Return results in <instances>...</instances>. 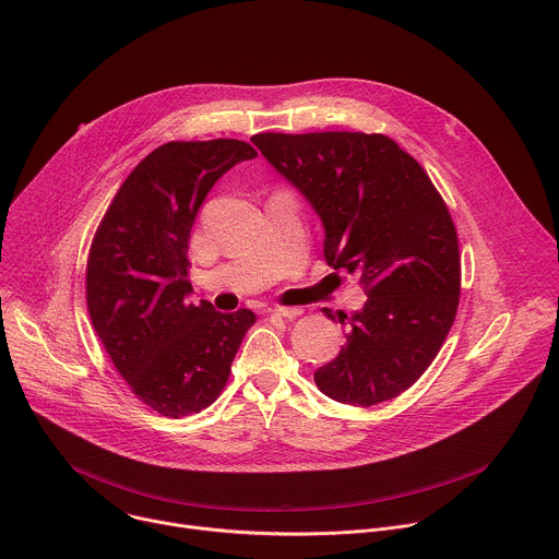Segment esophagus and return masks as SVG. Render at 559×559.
Here are the masks:
<instances>
[{
    "label": "esophagus",
    "mask_w": 559,
    "mask_h": 559,
    "mask_svg": "<svg viewBox=\"0 0 559 559\" xmlns=\"http://www.w3.org/2000/svg\"><path fill=\"white\" fill-rule=\"evenodd\" d=\"M272 313L278 318H287V321H294V318H298L302 313V309L300 307H274Z\"/></svg>",
    "instance_id": "esophagus-1"
}]
</instances>
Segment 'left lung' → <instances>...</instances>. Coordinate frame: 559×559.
I'll list each match as a JSON object with an SVG mask.
<instances>
[{
  "label": "left lung",
  "instance_id": "8db88e82",
  "mask_svg": "<svg viewBox=\"0 0 559 559\" xmlns=\"http://www.w3.org/2000/svg\"><path fill=\"white\" fill-rule=\"evenodd\" d=\"M252 141L321 216L325 261L358 272L367 292L360 311L338 316L347 341L316 369L318 389L354 407L401 395L455 321L460 250L447 203L416 158L384 134L261 132Z\"/></svg>",
  "mask_w": 559,
  "mask_h": 559
}]
</instances>
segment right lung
I'll return each mask as SVG.
<instances>
[{"mask_svg": "<svg viewBox=\"0 0 559 559\" xmlns=\"http://www.w3.org/2000/svg\"><path fill=\"white\" fill-rule=\"evenodd\" d=\"M257 150L238 139L170 141L128 175L104 214L86 267L93 328L132 393L166 418L199 414L223 391L257 323L250 309L186 302L188 243L212 186Z\"/></svg>", "mask_w": 559, "mask_h": 559, "instance_id": "right-lung-1", "label": "right lung"}]
</instances>
